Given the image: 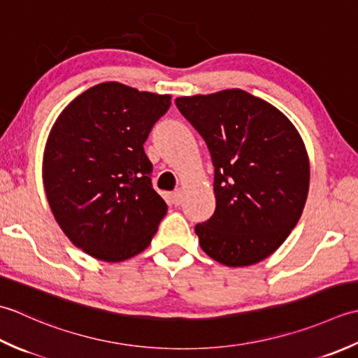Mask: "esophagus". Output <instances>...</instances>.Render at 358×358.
I'll list each match as a JSON object with an SVG mask.
<instances>
[{
	"mask_svg": "<svg viewBox=\"0 0 358 358\" xmlns=\"http://www.w3.org/2000/svg\"><path fill=\"white\" fill-rule=\"evenodd\" d=\"M171 201H173L174 206H180L182 201H184V192H182L180 188L174 189L173 194H171Z\"/></svg>",
	"mask_w": 358,
	"mask_h": 358,
	"instance_id": "1",
	"label": "esophagus"
}]
</instances>
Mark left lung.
Segmentation results:
<instances>
[{"instance_id": "1", "label": "left lung", "mask_w": 358, "mask_h": 358, "mask_svg": "<svg viewBox=\"0 0 358 358\" xmlns=\"http://www.w3.org/2000/svg\"><path fill=\"white\" fill-rule=\"evenodd\" d=\"M176 106L206 141L215 169V213L194 227L202 250L229 267L271 257L308 199L300 133L280 109L243 90L178 97Z\"/></svg>"}]
</instances>
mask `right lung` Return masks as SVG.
<instances>
[{"label": "right lung", "mask_w": 358, "mask_h": 358, "mask_svg": "<svg viewBox=\"0 0 358 358\" xmlns=\"http://www.w3.org/2000/svg\"><path fill=\"white\" fill-rule=\"evenodd\" d=\"M171 97L106 82L58 115L45 148L43 180L55 220L91 257L119 262L150 245L166 203L151 184L143 143Z\"/></svg>", "instance_id": "right-lung-1"}]
</instances>
